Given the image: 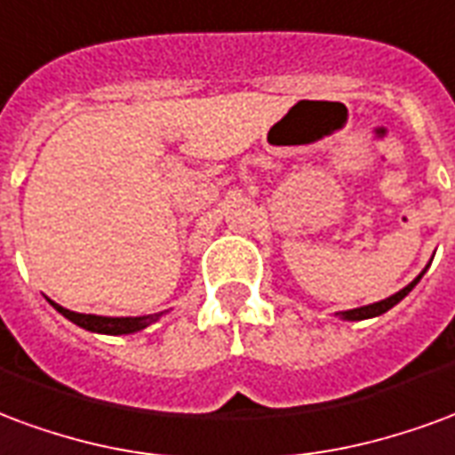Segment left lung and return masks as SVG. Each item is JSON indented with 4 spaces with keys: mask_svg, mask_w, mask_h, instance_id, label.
<instances>
[{
    "mask_svg": "<svg viewBox=\"0 0 455 455\" xmlns=\"http://www.w3.org/2000/svg\"><path fill=\"white\" fill-rule=\"evenodd\" d=\"M424 271H427V268H424ZM424 271H422V274H419V276L414 278L410 286H404L403 291H397L395 296L386 298V300H380V303L363 305V307H356V310H347V313H339V315H341V317H344V320H368V317H376V315L387 313V310H390L393 305L400 303V300H403V298L407 296V293H410V291H412V288L417 286V283H419V278L424 276Z\"/></svg>",
    "mask_w": 455,
    "mask_h": 455,
    "instance_id": "8db88e82",
    "label": "left lung"
}]
</instances>
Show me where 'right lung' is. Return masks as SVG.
Instances as JSON below:
<instances>
[{
    "label": "right lung",
    "mask_w": 455,
    "mask_h": 455,
    "mask_svg": "<svg viewBox=\"0 0 455 455\" xmlns=\"http://www.w3.org/2000/svg\"><path fill=\"white\" fill-rule=\"evenodd\" d=\"M52 303V300H51ZM52 307L62 313L68 320H72L79 327H84L89 332L99 334H132L138 330H145L148 324H152L157 320L159 315H142V317H101V315H84V313H72L62 305L52 303Z\"/></svg>",
    "instance_id": "1"
}]
</instances>
